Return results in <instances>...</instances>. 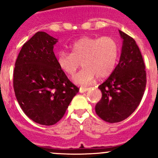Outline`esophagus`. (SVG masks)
Wrapping results in <instances>:
<instances>
[{"label":"esophagus","instance_id":"34e87169","mask_svg":"<svg viewBox=\"0 0 158 158\" xmlns=\"http://www.w3.org/2000/svg\"><path fill=\"white\" fill-rule=\"evenodd\" d=\"M89 89V88H80V90H79V92H80L81 93H85V92H87Z\"/></svg>","mask_w":158,"mask_h":158}]
</instances>
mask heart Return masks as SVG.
Here are the masks:
<instances>
[{"label": "heart", "instance_id": "obj_1", "mask_svg": "<svg viewBox=\"0 0 158 158\" xmlns=\"http://www.w3.org/2000/svg\"><path fill=\"white\" fill-rule=\"evenodd\" d=\"M69 49L70 54L61 51L57 54V65L65 74L73 76L81 62L84 69L73 78L81 85H89L96 77L104 79L111 75L119 52L116 40L109 36L82 37L73 42Z\"/></svg>", "mask_w": 158, "mask_h": 158}]
</instances>
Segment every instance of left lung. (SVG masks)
<instances>
[{
  "label": "left lung",
  "mask_w": 158,
  "mask_h": 158,
  "mask_svg": "<svg viewBox=\"0 0 158 158\" xmlns=\"http://www.w3.org/2000/svg\"><path fill=\"white\" fill-rule=\"evenodd\" d=\"M118 31L123 39L119 62L98 87L102 97L95 107L97 115L111 123L126 119L135 111L146 85V66L136 42L122 31Z\"/></svg>",
  "instance_id": "1"
}]
</instances>
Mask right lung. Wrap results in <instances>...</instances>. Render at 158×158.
<instances>
[{
	"label": "right lung",
	"mask_w": 158,
	"mask_h": 158,
	"mask_svg": "<svg viewBox=\"0 0 158 158\" xmlns=\"http://www.w3.org/2000/svg\"><path fill=\"white\" fill-rule=\"evenodd\" d=\"M58 40L38 31L19 51L13 72V88L28 118L45 126L56 123L79 89L57 65L53 49Z\"/></svg>",
	"instance_id": "1"
}]
</instances>
